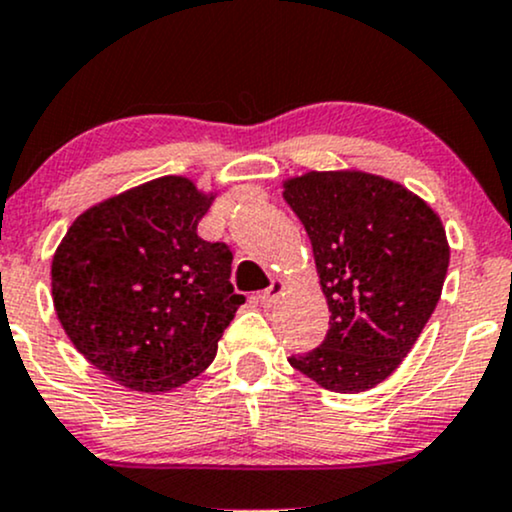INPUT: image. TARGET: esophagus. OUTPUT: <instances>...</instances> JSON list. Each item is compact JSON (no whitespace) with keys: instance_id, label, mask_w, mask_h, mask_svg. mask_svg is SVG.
Masks as SVG:
<instances>
[{"instance_id":"obj_1","label":"esophagus","mask_w":512,"mask_h":512,"mask_svg":"<svg viewBox=\"0 0 512 512\" xmlns=\"http://www.w3.org/2000/svg\"><path fill=\"white\" fill-rule=\"evenodd\" d=\"M281 291H284V284H281V281H272V286L264 289L260 296H257V303H260L262 308H269V305H274L276 298L281 296Z\"/></svg>"}]
</instances>
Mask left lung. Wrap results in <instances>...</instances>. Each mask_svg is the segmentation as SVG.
Instances as JSON below:
<instances>
[{
    "instance_id": "8db88e82",
    "label": "left lung",
    "mask_w": 512,
    "mask_h": 512,
    "mask_svg": "<svg viewBox=\"0 0 512 512\" xmlns=\"http://www.w3.org/2000/svg\"><path fill=\"white\" fill-rule=\"evenodd\" d=\"M286 204L313 243L330 330L289 363L332 392L383 383L436 310L450 248L438 214L407 187L344 170L286 182Z\"/></svg>"
}]
</instances>
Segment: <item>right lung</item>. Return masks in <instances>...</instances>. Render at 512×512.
Segmentation results:
<instances>
[{"mask_svg":"<svg viewBox=\"0 0 512 512\" xmlns=\"http://www.w3.org/2000/svg\"><path fill=\"white\" fill-rule=\"evenodd\" d=\"M209 202L166 175L84 211L57 248V317L115 383L166 392L197 378L245 303L231 284V248L197 236Z\"/></svg>","mask_w":512,"mask_h":512,"instance_id":"add662e5","label":"right lung"}]
</instances>
